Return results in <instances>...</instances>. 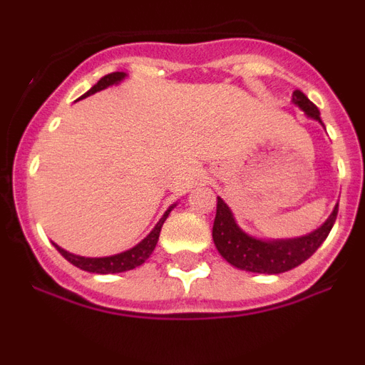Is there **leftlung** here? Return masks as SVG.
Returning <instances> with one entry per match:
<instances>
[{
    "instance_id": "obj_1",
    "label": "left lung",
    "mask_w": 365,
    "mask_h": 365,
    "mask_svg": "<svg viewBox=\"0 0 365 365\" xmlns=\"http://www.w3.org/2000/svg\"><path fill=\"white\" fill-rule=\"evenodd\" d=\"M292 104L298 106L309 118L324 125L318 108L299 89L292 93ZM336 214L338 205L334 206V210L325 219L322 227L305 235H299V237L259 240V237L247 234L235 222L234 214H232L227 202L217 197V212H215L212 237H214L219 254L235 269L257 274H282L302 265L303 261L309 259L318 250V247L324 243L331 228H333Z\"/></svg>"
}]
</instances>
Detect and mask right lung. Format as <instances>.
Returning a JSON list of instances; mask_svg holds the SVG:
<instances>
[{
	"instance_id": "obj_1",
	"label": "right lung",
	"mask_w": 365,
	"mask_h": 365,
	"mask_svg": "<svg viewBox=\"0 0 365 365\" xmlns=\"http://www.w3.org/2000/svg\"><path fill=\"white\" fill-rule=\"evenodd\" d=\"M128 74L125 73H111V74H106L104 78H100L95 86L89 89L87 93H83L80 98H86V96H91L95 93L102 91V89H108L111 86H118L122 80L125 78ZM78 98V100H80ZM177 205V202H175ZM175 205H172L164 212L163 217L159 219V222L155 225L153 230L144 237L143 241L135 247H131L130 250H124L120 254H113V256H106V257H83V256H76V254H71L67 250H63L62 247H58L56 243H53L56 247V250L66 257L69 263H73L74 267H78V269L87 270V272H96V274H117V272H125V270H131L135 267H140L148 257L151 256L153 252L155 245L159 241V235H160V228H163L164 221L166 217L170 215V212L175 208Z\"/></svg>"
}]
</instances>
